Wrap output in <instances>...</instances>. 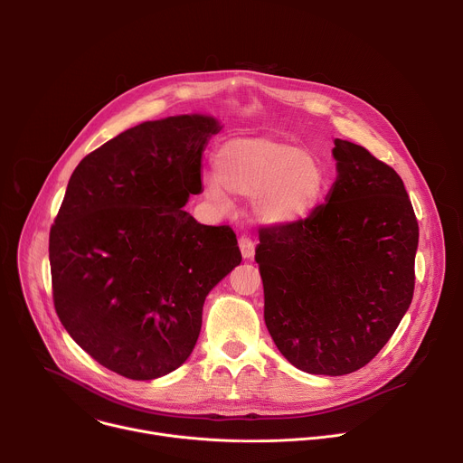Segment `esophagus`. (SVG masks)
Masks as SVG:
<instances>
[{"label": "esophagus", "instance_id": "esophagus-1", "mask_svg": "<svg viewBox=\"0 0 463 463\" xmlns=\"http://www.w3.org/2000/svg\"><path fill=\"white\" fill-rule=\"evenodd\" d=\"M238 245H240V250H241V256L245 260H250L254 256V243L249 240V238H240L238 240Z\"/></svg>", "mask_w": 463, "mask_h": 463}]
</instances>
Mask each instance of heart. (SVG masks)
I'll list each match as a JSON object with an SVG mask.
<instances>
[{"label":"heart","instance_id":"heart-1","mask_svg":"<svg viewBox=\"0 0 463 463\" xmlns=\"http://www.w3.org/2000/svg\"><path fill=\"white\" fill-rule=\"evenodd\" d=\"M216 175L203 179L205 195L218 207L229 195L252 197V218L263 227L307 222L327 194L320 156L279 137H232L214 156Z\"/></svg>","mask_w":463,"mask_h":463}]
</instances>
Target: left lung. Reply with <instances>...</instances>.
I'll use <instances>...</instances> for the list:
<instances>
[{
  "instance_id": "obj_1",
  "label": "left lung",
  "mask_w": 463,
  "mask_h": 463,
  "mask_svg": "<svg viewBox=\"0 0 463 463\" xmlns=\"http://www.w3.org/2000/svg\"><path fill=\"white\" fill-rule=\"evenodd\" d=\"M335 183L304 223L260 232L263 318L298 370L345 375L393 335L414 295L420 229L393 168L335 139Z\"/></svg>"
}]
</instances>
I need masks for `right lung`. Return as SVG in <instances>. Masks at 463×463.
<instances>
[{"mask_svg": "<svg viewBox=\"0 0 463 463\" xmlns=\"http://www.w3.org/2000/svg\"><path fill=\"white\" fill-rule=\"evenodd\" d=\"M222 128L188 113L122 131L79 163L51 227L60 322L128 379H157L188 359L207 295L241 261L231 227L183 211L202 192V156Z\"/></svg>", "mask_w": 463, "mask_h": 463, "instance_id": "add662e5", "label": "right lung"}]
</instances>
